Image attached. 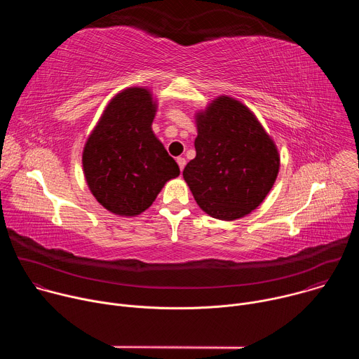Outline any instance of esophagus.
I'll return each mask as SVG.
<instances>
[{"mask_svg": "<svg viewBox=\"0 0 359 359\" xmlns=\"http://www.w3.org/2000/svg\"><path fill=\"white\" fill-rule=\"evenodd\" d=\"M176 162H177L179 168H180V172H182V170L184 169V166H186V159H184V158H177Z\"/></svg>", "mask_w": 359, "mask_h": 359, "instance_id": "34e87169", "label": "esophagus"}]
</instances>
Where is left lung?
<instances>
[{"mask_svg": "<svg viewBox=\"0 0 359 359\" xmlns=\"http://www.w3.org/2000/svg\"><path fill=\"white\" fill-rule=\"evenodd\" d=\"M196 158L183 177L198 206L215 219L236 220L266 198L280 168L274 142L241 102L216 99L197 115Z\"/></svg>", "mask_w": 359, "mask_h": 359, "instance_id": "left-lung-1", "label": "left lung"}]
</instances>
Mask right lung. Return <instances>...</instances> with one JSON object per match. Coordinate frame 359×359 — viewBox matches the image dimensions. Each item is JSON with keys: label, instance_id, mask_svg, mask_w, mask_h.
I'll return each instance as SVG.
<instances>
[{"label": "right lung", "instance_id": "add662e5", "mask_svg": "<svg viewBox=\"0 0 359 359\" xmlns=\"http://www.w3.org/2000/svg\"><path fill=\"white\" fill-rule=\"evenodd\" d=\"M156 107L143 88L118 93L90 133L82 155L95 198L119 216H136L177 177V163L151 130Z\"/></svg>", "mask_w": 359, "mask_h": 359}]
</instances>
